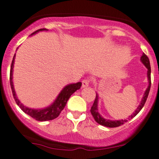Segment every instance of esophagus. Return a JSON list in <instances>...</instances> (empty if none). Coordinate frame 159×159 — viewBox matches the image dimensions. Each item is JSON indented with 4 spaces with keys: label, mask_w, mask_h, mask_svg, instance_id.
Listing matches in <instances>:
<instances>
[{
    "label": "esophagus",
    "mask_w": 159,
    "mask_h": 159,
    "mask_svg": "<svg viewBox=\"0 0 159 159\" xmlns=\"http://www.w3.org/2000/svg\"><path fill=\"white\" fill-rule=\"evenodd\" d=\"M89 83H90V80L89 79H84L82 81V88H85L88 87L89 85Z\"/></svg>",
    "instance_id": "1"
}]
</instances>
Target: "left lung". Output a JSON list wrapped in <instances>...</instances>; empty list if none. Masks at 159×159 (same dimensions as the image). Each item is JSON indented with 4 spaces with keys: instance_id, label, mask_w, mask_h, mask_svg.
Listing matches in <instances>:
<instances>
[{
    "instance_id": "8db88e82",
    "label": "left lung",
    "mask_w": 159,
    "mask_h": 159,
    "mask_svg": "<svg viewBox=\"0 0 159 159\" xmlns=\"http://www.w3.org/2000/svg\"><path fill=\"white\" fill-rule=\"evenodd\" d=\"M141 61L143 63V65L148 68V73H147V76H148V86L147 88L146 91H145V94H144L143 98H142V101H141L140 105H139V107L137 108V109L134 111V113L129 116V119L130 120V118H133L134 116L138 115L139 111L142 110V108H143V106L145 105V102H146L147 98H148V96L149 94V91H150V88H151V66H150V61H149L148 57H147L146 54H143L142 56L141 57ZM98 94H96V98L95 100H94V104L91 106V113L92 115L93 118H94L95 121L97 123H98L99 125H102L105 126V127H108V128H115V127H118V126L121 125L125 124L126 121H128V120L125 119H121V120H118V121H111V120H108L104 118L100 114L98 113Z\"/></svg>"
}]
</instances>
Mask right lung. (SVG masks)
<instances>
[{
    "label": "right lung",
    "mask_w": 159,
    "mask_h": 159,
    "mask_svg": "<svg viewBox=\"0 0 159 159\" xmlns=\"http://www.w3.org/2000/svg\"><path fill=\"white\" fill-rule=\"evenodd\" d=\"M42 30H48L46 28H41L36 31H34V33L31 34V35L34 34L37 32L42 31ZM14 58H15V54H14V57H13L12 63L11 65V70H10V84H11V88L12 90V94L14 96V98L15 100L16 103L20 108V109L23 111L25 113H26L27 115H30L31 118H34L37 121H50V120H53L54 118H56L57 117H58V115H60V113L61 112V111L64 109V108L66 105L67 102L73 93H75L77 90L80 89L81 86V82H78L75 83V84H68L67 86H65L62 91H61L60 94H58V96L57 97V98L55 99V101L54 102V103L52 105H51L50 106L47 107L45 108H42V109H33V108H29L28 107L25 106L22 103H20V102L19 101V99L17 98V95H16V92L14 91V84H13V68H14Z\"/></svg>",
    "instance_id": "right-lung-1"
}]
</instances>
